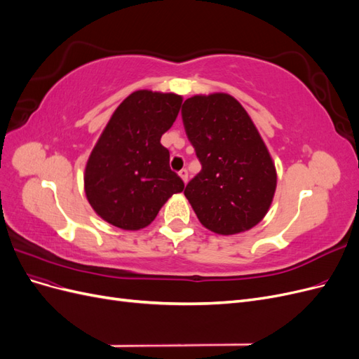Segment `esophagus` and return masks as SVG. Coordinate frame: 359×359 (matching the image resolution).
<instances>
[{
    "label": "esophagus",
    "instance_id": "1",
    "mask_svg": "<svg viewBox=\"0 0 359 359\" xmlns=\"http://www.w3.org/2000/svg\"><path fill=\"white\" fill-rule=\"evenodd\" d=\"M178 175L181 177V180H182L184 182L189 181V170H187V169H181V170L178 172Z\"/></svg>",
    "mask_w": 359,
    "mask_h": 359
}]
</instances>
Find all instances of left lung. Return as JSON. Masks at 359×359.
<instances>
[{"label": "left lung", "mask_w": 359, "mask_h": 359, "mask_svg": "<svg viewBox=\"0 0 359 359\" xmlns=\"http://www.w3.org/2000/svg\"><path fill=\"white\" fill-rule=\"evenodd\" d=\"M186 135L202 170L184 194L199 222L233 235L264 219L274 198V163L244 107L232 95H194L181 109Z\"/></svg>", "instance_id": "1"}]
</instances>
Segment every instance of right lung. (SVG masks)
I'll list each match as a JSON object with an SVG mask.
<instances>
[{
  "label": "right lung",
  "mask_w": 359,
  "mask_h": 359,
  "mask_svg": "<svg viewBox=\"0 0 359 359\" xmlns=\"http://www.w3.org/2000/svg\"><path fill=\"white\" fill-rule=\"evenodd\" d=\"M177 94L140 90L116 107L85 168V193L93 210L119 229L137 231L153 222L184 182L169 168L160 144L177 119Z\"/></svg>",
  "instance_id": "right-lung-1"
}]
</instances>
